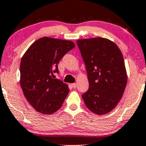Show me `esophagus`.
Masks as SVG:
<instances>
[{"mask_svg": "<svg viewBox=\"0 0 146 146\" xmlns=\"http://www.w3.org/2000/svg\"><path fill=\"white\" fill-rule=\"evenodd\" d=\"M71 86H72V87L74 88H76V84H75V83H74V84H72Z\"/></svg>", "mask_w": 146, "mask_h": 146, "instance_id": "34e87169", "label": "esophagus"}]
</instances>
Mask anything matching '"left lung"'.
Listing matches in <instances>:
<instances>
[{
	"mask_svg": "<svg viewBox=\"0 0 146 146\" xmlns=\"http://www.w3.org/2000/svg\"><path fill=\"white\" fill-rule=\"evenodd\" d=\"M86 65L89 88L83 94L86 107L97 115L111 111L121 100L127 74L116 44L103 37L76 41Z\"/></svg>",
	"mask_w": 146,
	"mask_h": 146,
	"instance_id": "1",
	"label": "left lung"
}]
</instances>
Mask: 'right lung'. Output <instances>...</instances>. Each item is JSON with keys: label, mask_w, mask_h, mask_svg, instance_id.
<instances>
[{"label": "right lung", "mask_w": 146, "mask_h": 146, "mask_svg": "<svg viewBox=\"0 0 146 146\" xmlns=\"http://www.w3.org/2000/svg\"><path fill=\"white\" fill-rule=\"evenodd\" d=\"M75 47L73 42L43 37L32 44L21 58L20 84L29 104L38 112L52 114L60 109L70 92L68 86L54 79L58 65Z\"/></svg>", "instance_id": "1"}]
</instances>
